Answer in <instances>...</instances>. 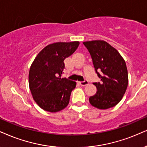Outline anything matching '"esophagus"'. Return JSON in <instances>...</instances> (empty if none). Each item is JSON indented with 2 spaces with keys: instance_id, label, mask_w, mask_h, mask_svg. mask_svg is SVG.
<instances>
[{
  "instance_id": "34e87169",
  "label": "esophagus",
  "mask_w": 147,
  "mask_h": 147,
  "mask_svg": "<svg viewBox=\"0 0 147 147\" xmlns=\"http://www.w3.org/2000/svg\"><path fill=\"white\" fill-rule=\"evenodd\" d=\"M79 84H80L81 86H84L88 84V82L87 80H84V81H82V82H79Z\"/></svg>"
}]
</instances>
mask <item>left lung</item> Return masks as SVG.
Instances as JSON below:
<instances>
[{"instance_id":"left-lung-1","label":"left lung","mask_w":147,"mask_h":147,"mask_svg":"<svg viewBox=\"0 0 147 147\" xmlns=\"http://www.w3.org/2000/svg\"><path fill=\"white\" fill-rule=\"evenodd\" d=\"M93 61L99 82L95 95L89 97L90 104L99 109L115 106L122 99L128 85V73L123 58L115 48L101 40L83 42Z\"/></svg>"}]
</instances>
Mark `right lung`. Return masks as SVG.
<instances>
[{"label":"right lung","mask_w":147,"mask_h":147,"mask_svg":"<svg viewBox=\"0 0 147 147\" xmlns=\"http://www.w3.org/2000/svg\"><path fill=\"white\" fill-rule=\"evenodd\" d=\"M79 41L57 42L45 47L30 66L28 83L34 100L43 110L57 112L69 102L76 82L61 78L64 60L76 50Z\"/></svg>","instance_id":"right-lung-1"}]
</instances>
